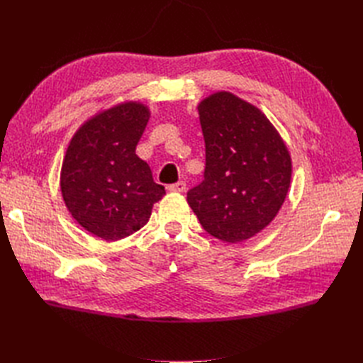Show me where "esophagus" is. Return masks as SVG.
<instances>
[{
    "instance_id": "1",
    "label": "esophagus",
    "mask_w": 363,
    "mask_h": 363,
    "mask_svg": "<svg viewBox=\"0 0 363 363\" xmlns=\"http://www.w3.org/2000/svg\"><path fill=\"white\" fill-rule=\"evenodd\" d=\"M168 189L171 192H183L186 189V183L184 182H177V183H174V184H169Z\"/></svg>"
}]
</instances>
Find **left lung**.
Masks as SVG:
<instances>
[{
    "instance_id": "obj_1",
    "label": "left lung",
    "mask_w": 363,
    "mask_h": 363,
    "mask_svg": "<svg viewBox=\"0 0 363 363\" xmlns=\"http://www.w3.org/2000/svg\"><path fill=\"white\" fill-rule=\"evenodd\" d=\"M199 113L206 169L188 203L208 235L236 244L279 213L291 184L289 151L269 119L233 94H212Z\"/></svg>"
}]
</instances>
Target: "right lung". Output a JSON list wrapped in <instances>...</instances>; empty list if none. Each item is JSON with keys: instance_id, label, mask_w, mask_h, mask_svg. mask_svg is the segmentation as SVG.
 <instances>
[{"instance_id": "right-lung-1", "label": "right lung", "mask_w": 363, "mask_h": 363, "mask_svg": "<svg viewBox=\"0 0 363 363\" xmlns=\"http://www.w3.org/2000/svg\"><path fill=\"white\" fill-rule=\"evenodd\" d=\"M150 119L148 107L128 101L87 119L65 155L60 189L72 218L104 240L144 227L164 188L152 180L136 145Z\"/></svg>"}]
</instances>
